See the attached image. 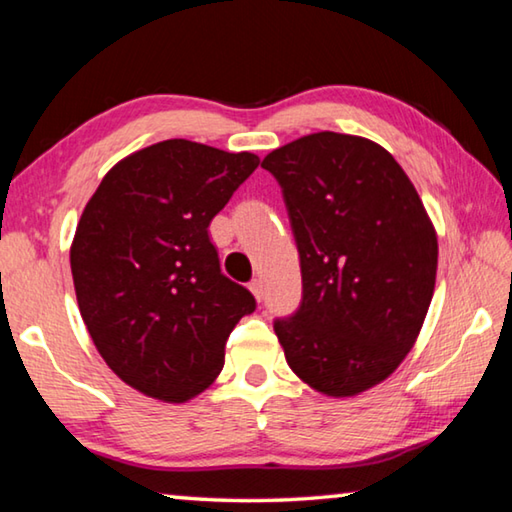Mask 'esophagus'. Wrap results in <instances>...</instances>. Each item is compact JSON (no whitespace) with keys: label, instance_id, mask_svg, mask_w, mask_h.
<instances>
[{"label":"esophagus","instance_id":"obj_1","mask_svg":"<svg viewBox=\"0 0 512 512\" xmlns=\"http://www.w3.org/2000/svg\"><path fill=\"white\" fill-rule=\"evenodd\" d=\"M248 287H250V291H253V296H255L257 300H262V298H264V282L259 280V277H255V280L250 282Z\"/></svg>","mask_w":512,"mask_h":512}]
</instances>
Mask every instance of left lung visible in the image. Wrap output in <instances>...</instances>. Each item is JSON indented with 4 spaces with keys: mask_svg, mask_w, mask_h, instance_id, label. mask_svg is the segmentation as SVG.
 Segmentation results:
<instances>
[{
    "mask_svg": "<svg viewBox=\"0 0 512 512\" xmlns=\"http://www.w3.org/2000/svg\"><path fill=\"white\" fill-rule=\"evenodd\" d=\"M300 253L302 302L273 329L289 368L327 397L391 377L427 316L438 237L404 169L359 135L311 133L264 158Z\"/></svg>",
    "mask_w": 512,
    "mask_h": 512,
    "instance_id": "obj_1",
    "label": "left lung"
}]
</instances>
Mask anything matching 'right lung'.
Segmentation results:
<instances>
[{
  "instance_id": "add662e5",
  "label": "right lung",
  "mask_w": 512,
  "mask_h": 512,
  "mask_svg": "<svg viewBox=\"0 0 512 512\" xmlns=\"http://www.w3.org/2000/svg\"><path fill=\"white\" fill-rule=\"evenodd\" d=\"M255 153L164 140L119 160L69 248L94 345L135 391L183 404L219 377L255 298L221 273L210 223L257 169Z\"/></svg>"
}]
</instances>
